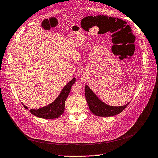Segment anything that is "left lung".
<instances>
[{
    "mask_svg": "<svg viewBox=\"0 0 158 158\" xmlns=\"http://www.w3.org/2000/svg\"><path fill=\"white\" fill-rule=\"evenodd\" d=\"M85 94L90 111L98 116L107 117L117 115L122 112L129 104L128 103L126 105L119 107L107 105L98 98V97L87 85L85 86Z\"/></svg>",
    "mask_w": 158,
    "mask_h": 158,
    "instance_id": "obj_1",
    "label": "left lung"
}]
</instances>
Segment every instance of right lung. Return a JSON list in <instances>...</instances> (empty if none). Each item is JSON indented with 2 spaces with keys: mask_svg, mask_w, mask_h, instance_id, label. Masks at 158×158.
<instances>
[{
  "mask_svg": "<svg viewBox=\"0 0 158 158\" xmlns=\"http://www.w3.org/2000/svg\"><path fill=\"white\" fill-rule=\"evenodd\" d=\"M75 83V78H73L63 89L57 98L51 104L38 110H30L29 111L34 116L44 119H55L61 115L65 109V101L71 91L73 85ZM25 109L28 107L21 103Z\"/></svg>",
  "mask_w": 158,
  "mask_h": 158,
  "instance_id": "obj_1",
  "label": "right lung"
}]
</instances>
